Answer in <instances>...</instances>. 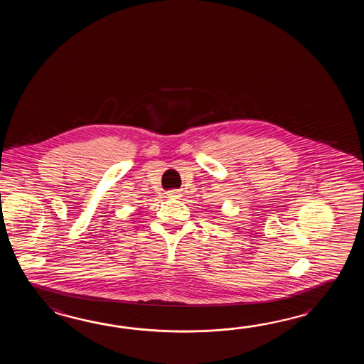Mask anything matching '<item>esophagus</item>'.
I'll return each instance as SVG.
<instances>
[{
    "instance_id": "obj_1",
    "label": "esophagus",
    "mask_w": 364,
    "mask_h": 364,
    "mask_svg": "<svg viewBox=\"0 0 364 364\" xmlns=\"http://www.w3.org/2000/svg\"><path fill=\"white\" fill-rule=\"evenodd\" d=\"M168 198H171V199H179L182 195L179 193L178 190H171V191H168Z\"/></svg>"
}]
</instances>
